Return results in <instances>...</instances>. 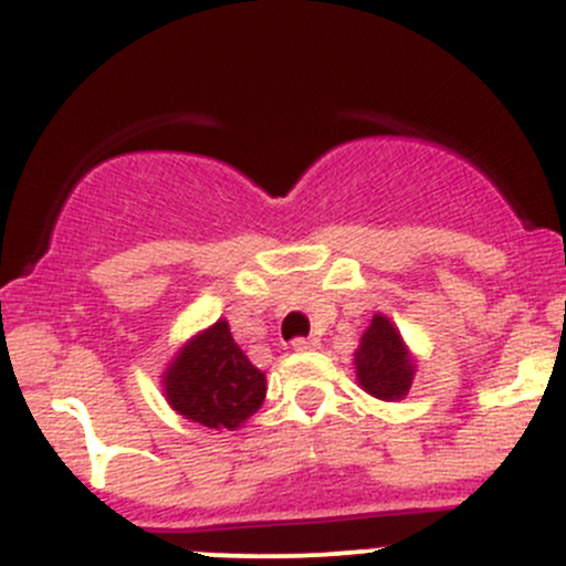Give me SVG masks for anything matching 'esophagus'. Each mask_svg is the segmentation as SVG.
<instances>
[{"label":"esophagus","instance_id":"obj_1","mask_svg":"<svg viewBox=\"0 0 566 566\" xmlns=\"http://www.w3.org/2000/svg\"><path fill=\"white\" fill-rule=\"evenodd\" d=\"M293 349L295 352H314V349H319V340H316V338H295Z\"/></svg>","mask_w":566,"mask_h":566}]
</instances>
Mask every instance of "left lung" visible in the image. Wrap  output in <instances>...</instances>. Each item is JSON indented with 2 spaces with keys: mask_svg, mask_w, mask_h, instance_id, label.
<instances>
[{
  "mask_svg": "<svg viewBox=\"0 0 566 566\" xmlns=\"http://www.w3.org/2000/svg\"><path fill=\"white\" fill-rule=\"evenodd\" d=\"M357 384L384 402L402 400L416 378V357L387 314H374L354 352Z\"/></svg>",
  "mask_w": 566,
  "mask_h": 566,
  "instance_id": "obj_1",
  "label": "left lung"
}]
</instances>
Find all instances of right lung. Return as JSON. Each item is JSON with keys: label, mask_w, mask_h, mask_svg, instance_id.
<instances>
[{"label": "right lung", "mask_w": 566, "mask_h": 566, "mask_svg": "<svg viewBox=\"0 0 566 566\" xmlns=\"http://www.w3.org/2000/svg\"><path fill=\"white\" fill-rule=\"evenodd\" d=\"M160 387L174 411L209 430H239L265 400V374L239 349L228 319L185 340Z\"/></svg>", "instance_id": "right-lung-1"}]
</instances>
